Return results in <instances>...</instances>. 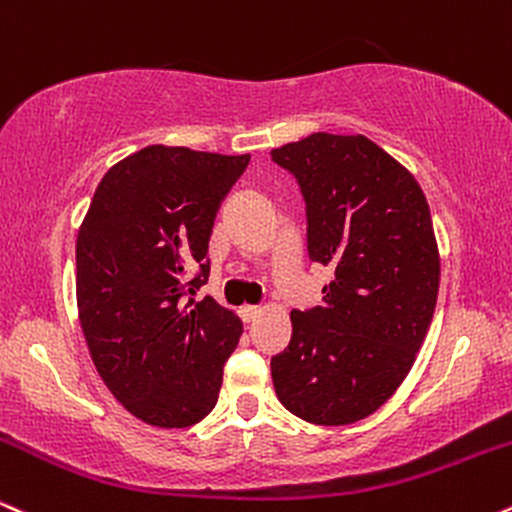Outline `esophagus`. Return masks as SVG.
I'll return each mask as SVG.
<instances>
[{"mask_svg":"<svg viewBox=\"0 0 512 512\" xmlns=\"http://www.w3.org/2000/svg\"><path fill=\"white\" fill-rule=\"evenodd\" d=\"M258 314H261V309H258V306L246 304V306H242V309H239V316H242L244 323H254Z\"/></svg>","mask_w":512,"mask_h":512,"instance_id":"34e87169","label":"esophagus"}]
</instances>
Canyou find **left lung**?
<instances>
[{"instance_id": "1", "label": "left lung", "mask_w": 512, "mask_h": 512, "mask_svg": "<svg viewBox=\"0 0 512 512\" xmlns=\"http://www.w3.org/2000/svg\"><path fill=\"white\" fill-rule=\"evenodd\" d=\"M270 155L302 186L309 258L335 275L321 306L290 314V345L270 359L275 393L304 422L354 424L400 388L434 318L441 258L429 203L362 134L321 131Z\"/></svg>"}]
</instances>
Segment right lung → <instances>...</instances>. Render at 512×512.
<instances>
[{
	"instance_id": "obj_1",
	"label": "right lung",
	"mask_w": 512,
	"mask_h": 512,
	"mask_svg": "<svg viewBox=\"0 0 512 512\" xmlns=\"http://www.w3.org/2000/svg\"><path fill=\"white\" fill-rule=\"evenodd\" d=\"M249 158L141 148L105 172L78 227L76 304L88 352L124 410L150 426L186 429L218 402L222 366L244 328L213 297L194 294L210 273L215 215Z\"/></svg>"
}]
</instances>
